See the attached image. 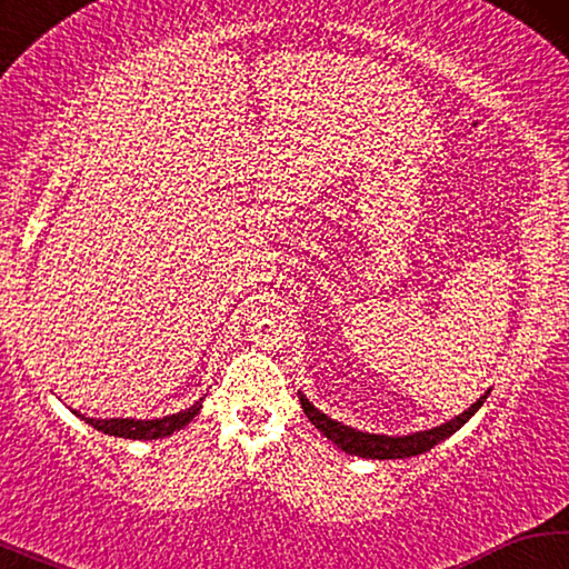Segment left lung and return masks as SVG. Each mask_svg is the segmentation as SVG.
<instances>
[{"instance_id": "obj_1", "label": "left lung", "mask_w": 569, "mask_h": 569, "mask_svg": "<svg viewBox=\"0 0 569 569\" xmlns=\"http://www.w3.org/2000/svg\"><path fill=\"white\" fill-rule=\"evenodd\" d=\"M487 393L489 391H485V397H479L467 411H461L459 417L439 423V427H435V429L411 431V435H403V437L373 435V431L346 427V423L326 417L321 409H316L301 391H298V399H301V407L306 411V417L311 419L313 427L319 429L326 439H331L341 451H346V455L363 457V459H409V457H417V455H423V451L435 449L439 441L449 439L455 431L465 427V423L479 411L481 403L487 401Z\"/></svg>"}]
</instances>
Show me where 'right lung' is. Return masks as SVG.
<instances>
[{
  "instance_id": "right-lung-1",
  "label": "right lung",
  "mask_w": 569,
  "mask_h": 569,
  "mask_svg": "<svg viewBox=\"0 0 569 569\" xmlns=\"http://www.w3.org/2000/svg\"><path fill=\"white\" fill-rule=\"evenodd\" d=\"M200 409H203V399L192 403L190 409H182L178 413H170V417H160V419H90L84 417V413L74 411V417H80L84 423H90L102 435H110V437H122V439H142V441H150V439H166L170 435H176L182 427H188V423L198 417Z\"/></svg>"
}]
</instances>
